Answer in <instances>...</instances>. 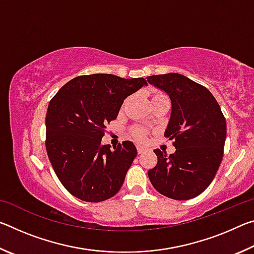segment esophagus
<instances>
[{"mask_svg": "<svg viewBox=\"0 0 254 254\" xmlns=\"http://www.w3.org/2000/svg\"><path fill=\"white\" fill-rule=\"evenodd\" d=\"M144 151H145L144 148H142V147H137V153H139V154H142Z\"/></svg>", "mask_w": 254, "mask_h": 254, "instance_id": "1", "label": "esophagus"}]
</instances>
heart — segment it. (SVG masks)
I'll use <instances>...</instances> for the list:
<instances>
[{
    "mask_svg": "<svg viewBox=\"0 0 254 254\" xmlns=\"http://www.w3.org/2000/svg\"><path fill=\"white\" fill-rule=\"evenodd\" d=\"M160 96H165V95H163V94H161V93H156V94H154V95L152 96V100H151V101L156 100V98L160 97ZM132 132H133V135L135 136V139L140 140V141H143V140L145 139V134H147V130H145V128L137 127L133 128Z\"/></svg>",
    "mask_w": 254,
    "mask_h": 254,
    "instance_id": "b5f03b06",
    "label": "heart"
}]
</instances>
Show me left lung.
I'll list each match as a JSON object with an SVG mask.
<instances>
[{
	"instance_id": "left-lung-1",
	"label": "left lung",
	"mask_w": 254,
	"mask_h": 254,
	"mask_svg": "<svg viewBox=\"0 0 254 254\" xmlns=\"http://www.w3.org/2000/svg\"><path fill=\"white\" fill-rule=\"evenodd\" d=\"M148 83L169 96L171 113L165 136L174 140L175 153L154 150L158 163L148 171L152 186L163 196L187 200L201 194L221 165L226 122L207 88L188 77L169 72L148 77Z\"/></svg>"
}]
</instances>
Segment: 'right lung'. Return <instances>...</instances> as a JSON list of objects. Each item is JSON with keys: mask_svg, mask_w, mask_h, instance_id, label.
<instances>
[{"mask_svg": "<svg viewBox=\"0 0 254 254\" xmlns=\"http://www.w3.org/2000/svg\"><path fill=\"white\" fill-rule=\"evenodd\" d=\"M144 78L111 74L78 76L59 89L46 115V149L60 183L72 196L98 203L122 187L136 157L124 141L111 150L101 143L105 124L118 118L124 100L147 86Z\"/></svg>", "mask_w": 254, "mask_h": 254, "instance_id": "right-lung-1", "label": "right lung"}]
</instances>
